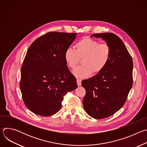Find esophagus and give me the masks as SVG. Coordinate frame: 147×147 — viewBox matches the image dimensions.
I'll return each instance as SVG.
<instances>
[{
    "mask_svg": "<svg viewBox=\"0 0 147 147\" xmlns=\"http://www.w3.org/2000/svg\"><path fill=\"white\" fill-rule=\"evenodd\" d=\"M77 83L78 86H80L81 85V80L79 78H77Z\"/></svg>",
    "mask_w": 147,
    "mask_h": 147,
    "instance_id": "1",
    "label": "esophagus"
}]
</instances>
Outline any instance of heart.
<instances>
[{"mask_svg":"<svg viewBox=\"0 0 147 147\" xmlns=\"http://www.w3.org/2000/svg\"><path fill=\"white\" fill-rule=\"evenodd\" d=\"M111 48L105 42L99 43L96 40L85 37L75 44V50L67 48L64 58L68 67L74 69L82 60V65L74 71V74L79 78H85L91 73H98L108 64L111 58Z\"/></svg>","mask_w":147,"mask_h":147,"instance_id":"1","label":"heart"}]
</instances>
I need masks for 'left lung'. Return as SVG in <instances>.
<instances>
[{
    "mask_svg": "<svg viewBox=\"0 0 147 147\" xmlns=\"http://www.w3.org/2000/svg\"><path fill=\"white\" fill-rule=\"evenodd\" d=\"M101 38L111 48L107 66L95 76L84 80L81 85L86 91L83 107L92 117H108L120 109L133 86L132 57L121 39L111 33L94 34Z\"/></svg>",
    "mask_w": 147,
    "mask_h": 147,
    "instance_id": "1",
    "label": "left lung"
}]
</instances>
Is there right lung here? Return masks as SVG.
<instances>
[{
	"instance_id": "add662e5",
	"label": "right lung",
	"mask_w": 147,
	"mask_h": 147,
	"mask_svg": "<svg viewBox=\"0 0 147 147\" xmlns=\"http://www.w3.org/2000/svg\"><path fill=\"white\" fill-rule=\"evenodd\" d=\"M77 33L49 32L29 47L21 69L20 88L27 108L49 116L61 107L65 95L77 87L64 58Z\"/></svg>"
}]
</instances>
